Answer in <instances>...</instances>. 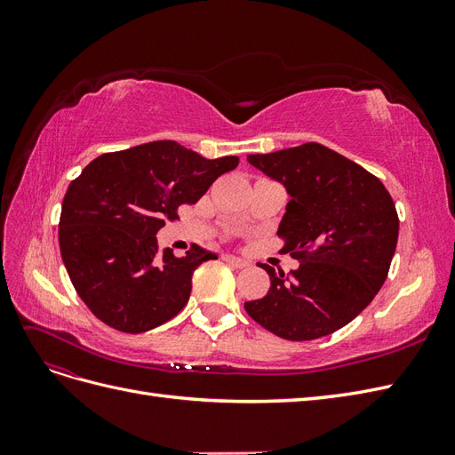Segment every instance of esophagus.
<instances>
[{"label": "esophagus", "instance_id": "obj_1", "mask_svg": "<svg viewBox=\"0 0 455 455\" xmlns=\"http://www.w3.org/2000/svg\"><path fill=\"white\" fill-rule=\"evenodd\" d=\"M222 258H224V261H228V264H229V266H233V267H237V269H243V267H246V266H249V261H244V259H241V258H235V256H229V254H224Z\"/></svg>", "mask_w": 455, "mask_h": 455}]
</instances>
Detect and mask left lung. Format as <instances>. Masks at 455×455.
Wrapping results in <instances>:
<instances>
[{
  "label": "left lung",
  "mask_w": 455,
  "mask_h": 455,
  "mask_svg": "<svg viewBox=\"0 0 455 455\" xmlns=\"http://www.w3.org/2000/svg\"><path fill=\"white\" fill-rule=\"evenodd\" d=\"M249 163L284 184L292 199L279 226L291 275L261 264L271 286L246 301L275 336L307 341L351 323L383 286L398 239L395 203L378 176L323 144L307 142Z\"/></svg>",
  "instance_id": "8db88e82"
}]
</instances>
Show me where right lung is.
<instances>
[{
    "label": "right lung",
    "mask_w": 455,
    "mask_h": 455,
    "mask_svg": "<svg viewBox=\"0 0 455 455\" xmlns=\"http://www.w3.org/2000/svg\"><path fill=\"white\" fill-rule=\"evenodd\" d=\"M239 157L204 159L157 140L92 159L68 186L59 222L60 254L77 296L109 328L140 334L171 321L191 292V275L216 254L191 244L157 252L156 233L197 203Z\"/></svg>",
    "instance_id": "obj_1"
}]
</instances>
